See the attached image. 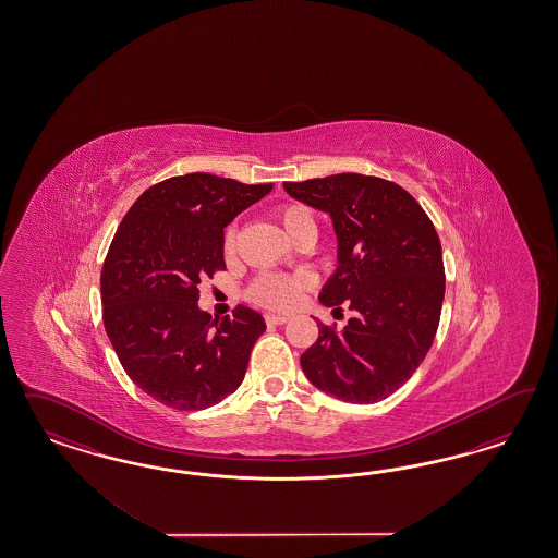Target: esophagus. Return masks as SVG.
<instances>
[{"instance_id":"1","label":"esophagus","mask_w":558,"mask_h":558,"mask_svg":"<svg viewBox=\"0 0 558 558\" xmlns=\"http://www.w3.org/2000/svg\"><path fill=\"white\" fill-rule=\"evenodd\" d=\"M288 319L290 317H287V315H266V323L268 325H284V323H288Z\"/></svg>"}]
</instances>
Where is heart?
<instances>
[{"label": "heart", "mask_w": 558, "mask_h": 558, "mask_svg": "<svg viewBox=\"0 0 558 558\" xmlns=\"http://www.w3.org/2000/svg\"><path fill=\"white\" fill-rule=\"evenodd\" d=\"M278 219L284 225L288 235L292 236L296 243L304 236L317 239V220L311 213L308 206L299 203H288L278 206L276 210ZM236 236L239 229L235 225L225 229V239L222 247L227 254H233L236 247ZM311 287V278L306 274H278V271H264L255 278L252 287L247 290V296L255 304H262L266 308L274 311H288L292 308L304 288Z\"/></svg>", "instance_id": "b5f03b06"}]
</instances>
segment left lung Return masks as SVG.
<instances>
[{
  "instance_id": "1",
  "label": "left lung",
  "mask_w": 558,
  "mask_h": 558,
  "mask_svg": "<svg viewBox=\"0 0 558 558\" xmlns=\"http://www.w3.org/2000/svg\"><path fill=\"white\" fill-rule=\"evenodd\" d=\"M292 198L329 213L338 235V270L319 301L354 317L301 355L306 378L348 403L387 399L429 352L444 301V262L434 222L395 182L338 173L284 182Z\"/></svg>"
}]
</instances>
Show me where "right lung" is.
Here are the masks:
<instances>
[{
	"label": "right lung",
	"instance_id": "obj_1",
	"mask_svg": "<svg viewBox=\"0 0 558 558\" xmlns=\"http://www.w3.org/2000/svg\"><path fill=\"white\" fill-rule=\"evenodd\" d=\"M270 190L175 175L145 190L120 222L101 268V317L122 368L155 401L196 411L243 383L264 317L239 304L213 322L198 284L225 270L222 229Z\"/></svg>",
	"mask_w": 558,
	"mask_h": 558
}]
</instances>
